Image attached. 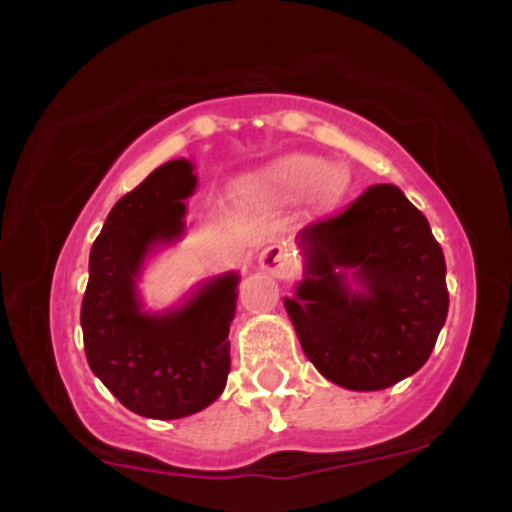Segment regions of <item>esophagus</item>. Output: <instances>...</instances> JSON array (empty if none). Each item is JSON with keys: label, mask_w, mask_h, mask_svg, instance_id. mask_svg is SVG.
<instances>
[{"label": "esophagus", "mask_w": 512, "mask_h": 512, "mask_svg": "<svg viewBox=\"0 0 512 512\" xmlns=\"http://www.w3.org/2000/svg\"><path fill=\"white\" fill-rule=\"evenodd\" d=\"M260 267L262 272L276 276V279H289L293 276V262L291 255L281 245H269L260 252Z\"/></svg>", "instance_id": "34e87169"}]
</instances>
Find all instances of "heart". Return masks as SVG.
<instances>
[{
    "label": "heart",
    "mask_w": 512,
    "mask_h": 512,
    "mask_svg": "<svg viewBox=\"0 0 512 512\" xmlns=\"http://www.w3.org/2000/svg\"><path fill=\"white\" fill-rule=\"evenodd\" d=\"M252 187L272 199H298L310 192L317 214H332L349 192V173L344 168H327L317 156L291 154L274 161Z\"/></svg>",
    "instance_id": "heart-1"
}]
</instances>
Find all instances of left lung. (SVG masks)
<instances>
[{"label":"left lung","mask_w":512,"mask_h":512,"mask_svg":"<svg viewBox=\"0 0 512 512\" xmlns=\"http://www.w3.org/2000/svg\"><path fill=\"white\" fill-rule=\"evenodd\" d=\"M305 279L286 313L305 356L346 390H385L431 356L448 317L445 257L426 216L395 185H373L298 233ZM342 268L367 286L351 294Z\"/></svg>","instance_id":"obj_1"}]
</instances>
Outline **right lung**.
I'll list each match as a JSON object with an SVG mask.
<instances>
[{"label":"right lung","mask_w":512,"mask_h":512,"mask_svg":"<svg viewBox=\"0 0 512 512\" xmlns=\"http://www.w3.org/2000/svg\"><path fill=\"white\" fill-rule=\"evenodd\" d=\"M195 185L185 158L156 168L110 209L88 257L81 303L88 366L146 419H182L209 407L231 370L238 274L207 281L182 308L163 315L144 313L137 296L146 255L182 236V199Z\"/></svg>","instance_id":"add662e5"}]
</instances>
